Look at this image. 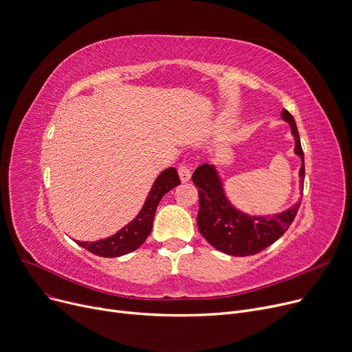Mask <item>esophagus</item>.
<instances>
[{
    "label": "esophagus",
    "instance_id": "34e87169",
    "mask_svg": "<svg viewBox=\"0 0 352 352\" xmlns=\"http://www.w3.org/2000/svg\"><path fill=\"white\" fill-rule=\"evenodd\" d=\"M178 175H179V179L182 182H187L191 179V170L188 168V165L182 164L178 166Z\"/></svg>",
    "mask_w": 352,
    "mask_h": 352
}]
</instances>
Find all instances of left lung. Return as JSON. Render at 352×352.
Listing matches in <instances>:
<instances>
[{"label": "left lung", "instance_id": "obj_1", "mask_svg": "<svg viewBox=\"0 0 352 352\" xmlns=\"http://www.w3.org/2000/svg\"><path fill=\"white\" fill-rule=\"evenodd\" d=\"M281 118L289 124L295 142L294 153L301 158L300 182L302 190L305 168L297 124L287 109H283ZM192 181L198 187L199 210L197 223L201 235L214 248L232 256L254 255L274 244L288 230L301 204V199H298L278 214L250 215L239 211L228 199L217 165H199Z\"/></svg>", "mask_w": 352, "mask_h": 352}]
</instances>
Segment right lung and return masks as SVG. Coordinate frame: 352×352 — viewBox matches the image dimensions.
Masks as SVG:
<instances>
[{
  "label": "right lung",
  "instance_id": "right-lung-1",
  "mask_svg": "<svg viewBox=\"0 0 352 352\" xmlns=\"http://www.w3.org/2000/svg\"><path fill=\"white\" fill-rule=\"evenodd\" d=\"M179 177L175 168L170 166L157 177L154 181L153 187L146 195V199L144 202L142 208L137 214V217L128 223L125 227H122L118 232L111 235L104 239H98V241H76L80 247L88 250L89 252L105 256V258H114L121 256L125 254L133 252L140 245L144 244L146 236L150 235L153 230V221L157 211V207L160 204L161 198L171 191L174 187L179 186Z\"/></svg>",
  "mask_w": 352,
  "mask_h": 352
}]
</instances>
